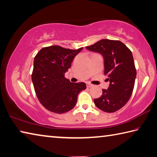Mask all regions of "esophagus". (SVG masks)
<instances>
[{
    "mask_svg": "<svg viewBox=\"0 0 157 157\" xmlns=\"http://www.w3.org/2000/svg\"><path fill=\"white\" fill-rule=\"evenodd\" d=\"M86 86H87L88 88H90V87L93 86V84H90V83H87V84H86Z\"/></svg>",
    "mask_w": 157,
    "mask_h": 157,
    "instance_id": "1",
    "label": "esophagus"
}]
</instances>
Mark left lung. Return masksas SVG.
<instances>
[{
	"label": "left lung",
	"mask_w": 157,
	"mask_h": 157,
	"mask_svg": "<svg viewBox=\"0 0 157 157\" xmlns=\"http://www.w3.org/2000/svg\"><path fill=\"white\" fill-rule=\"evenodd\" d=\"M86 48L103 56L104 74L110 82L100 98L94 99L95 106L106 113L121 109L129 100L135 86L136 71L132 52L121 41L108 39Z\"/></svg>",
	"instance_id": "obj_1"
}]
</instances>
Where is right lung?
<instances>
[{
	"instance_id": "right-lung-1",
	"label": "right lung",
	"mask_w": 157,
	"mask_h": 157,
	"mask_svg": "<svg viewBox=\"0 0 157 157\" xmlns=\"http://www.w3.org/2000/svg\"><path fill=\"white\" fill-rule=\"evenodd\" d=\"M83 48L65 49L58 45L44 47L34 58L31 79L38 100L51 112L62 114L75 107L84 82L73 83L64 78L73 58Z\"/></svg>"
}]
</instances>
